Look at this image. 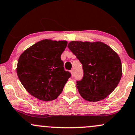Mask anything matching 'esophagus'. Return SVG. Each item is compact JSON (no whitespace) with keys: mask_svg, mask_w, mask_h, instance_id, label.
Wrapping results in <instances>:
<instances>
[{"mask_svg":"<svg viewBox=\"0 0 135 135\" xmlns=\"http://www.w3.org/2000/svg\"><path fill=\"white\" fill-rule=\"evenodd\" d=\"M70 72L71 74H72V76H74V70H71Z\"/></svg>","mask_w":135,"mask_h":135,"instance_id":"obj_1","label":"esophagus"}]
</instances>
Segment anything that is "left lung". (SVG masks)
<instances>
[{"mask_svg": "<svg viewBox=\"0 0 135 135\" xmlns=\"http://www.w3.org/2000/svg\"><path fill=\"white\" fill-rule=\"evenodd\" d=\"M68 47L82 64L83 76L77 81L83 98L97 102L109 95L122 76V64L118 54L101 42L70 41Z\"/></svg>", "mask_w": 135, "mask_h": 135, "instance_id": "obj_1", "label": "left lung"}]
</instances>
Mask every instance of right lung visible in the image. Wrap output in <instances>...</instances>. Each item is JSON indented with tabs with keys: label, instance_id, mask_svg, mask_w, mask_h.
I'll return each instance as SVG.
<instances>
[{
	"label": "right lung",
	"instance_id": "obj_1",
	"mask_svg": "<svg viewBox=\"0 0 135 135\" xmlns=\"http://www.w3.org/2000/svg\"><path fill=\"white\" fill-rule=\"evenodd\" d=\"M66 41L44 40L26 50L18 61L17 72L22 85L40 100H54L63 91L70 72L65 70L61 55Z\"/></svg>",
	"mask_w": 135,
	"mask_h": 135
}]
</instances>
